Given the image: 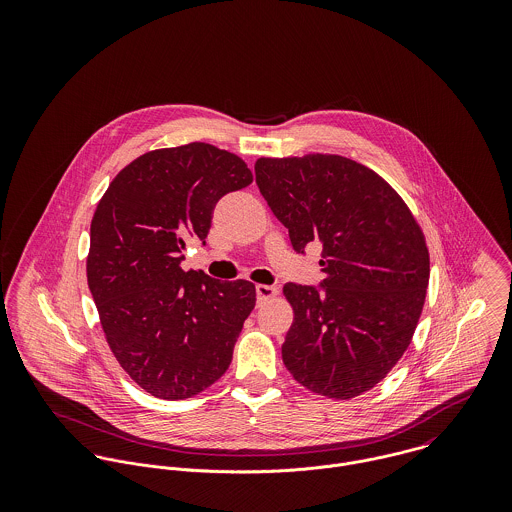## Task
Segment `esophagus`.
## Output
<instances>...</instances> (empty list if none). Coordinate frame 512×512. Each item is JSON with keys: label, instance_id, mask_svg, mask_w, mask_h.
<instances>
[{"label": "esophagus", "instance_id": "obj_1", "mask_svg": "<svg viewBox=\"0 0 512 512\" xmlns=\"http://www.w3.org/2000/svg\"><path fill=\"white\" fill-rule=\"evenodd\" d=\"M276 295H278V288H274V286H264V284L256 286V297H258V303L268 301V299H272V297H276Z\"/></svg>", "mask_w": 512, "mask_h": 512}]
</instances>
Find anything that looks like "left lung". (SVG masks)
I'll list each match as a JSON object with an SVG mask.
<instances>
[{
  "label": "left lung",
  "instance_id": "8db88e82",
  "mask_svg": "<svg viewBox=\"0 0 512 512\" xmlns=\"http://www.w3.org/2000/svg\"><path fill=\"white\" fill-rule=\"evenodd\" d=\"M254 171L293 248L321 244L323 292L284 286L293 309L284 365L307 390L351 400L412 343L430 282L426 236L404 199L349 157H260Z\"/></svg>",
  "mask_w": 512,
  "mask_h": 512
}]
</instances>
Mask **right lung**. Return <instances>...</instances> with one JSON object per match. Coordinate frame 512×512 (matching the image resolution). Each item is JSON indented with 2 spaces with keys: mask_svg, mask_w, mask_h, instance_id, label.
I'll list each match as a JSON object with an SVG mask.
<instances>
[{
  "mask_svg": "<svg viewBox=\"0 0 512 512\" xmlns=\"http://www.w3.org/2000/svg\"><path fill=\"white\" fill-rule=\"evenodd\" d=\"M250 183L238 155L193 142L136 157L98 201L88 288L116 361L155 398H191L232 361L256 288L185 272L181 252L207 238L220 197Z\"/></svg>",
  "mask_w": 512,
  "mask_h": 512,
  "instance_id": "obj_1",
  "label": "right lung"
}]
</instances>
